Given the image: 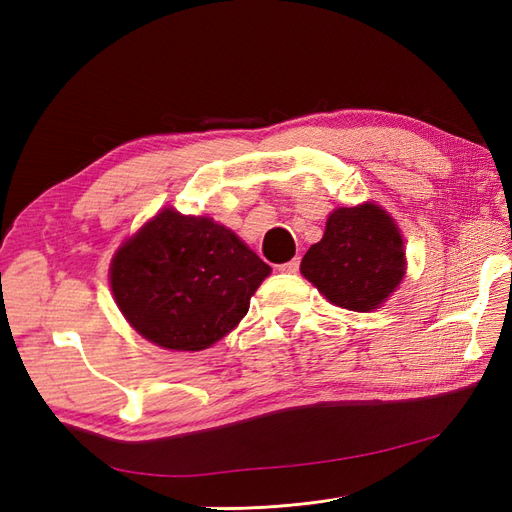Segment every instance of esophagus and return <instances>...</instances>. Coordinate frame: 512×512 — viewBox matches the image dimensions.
I'll return each mask as SVG.
<instances>
[{"label": "esophagus", "instance_id": "1", "mask_svg": "<svg viewBox=\"0 0 512 512\" xmlns=\"http://www.w3.org/2000/svg\"><path fill=\"white\" fill-rule=\"evenodd\" d=\"M299 265H301V258H292V260L284 262V265H280V271L282 273H297Z\"/></svg>", "mask_w": 512, "mask_h": 512}]
</instances>
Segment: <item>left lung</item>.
Here are the masks:
<instances>
[{
  "label": "left lung",
  "instance_id": "left-lung-1",
  "mask_svg": "<svg viewBox=\"0 0 512 512\" xmlns=\"http://www.w3.org/2000/svg\"><path fill=\"white\" fill-rule=\"evenodd\" d=\"M301 273L324 299L352 312L378 309L406 273L404 239L376 203L339 207L301 260Z\"/></svg>",
  "mask_w": 512,
  "mask_h": 512
}]
</instances>
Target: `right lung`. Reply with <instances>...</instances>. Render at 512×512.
I'll return each instance as SVG.
<instances>
[{
    "label": "right lung",
    "instance_id": "1",
    "mask_svg": "<svg viewBox=\"0 0 512 512\" xmlns=\"http://www.w3.org/2000/svg\"><path fill=\"white\" fill-rule=\"evenodd\" d=\"M271 273L230 228L162 209L111 262L117 307L151 344L198 352L237 327Z\"/></svg>",
    "mask_w": 512,
    "mask_h": 512
}]
</instances>
